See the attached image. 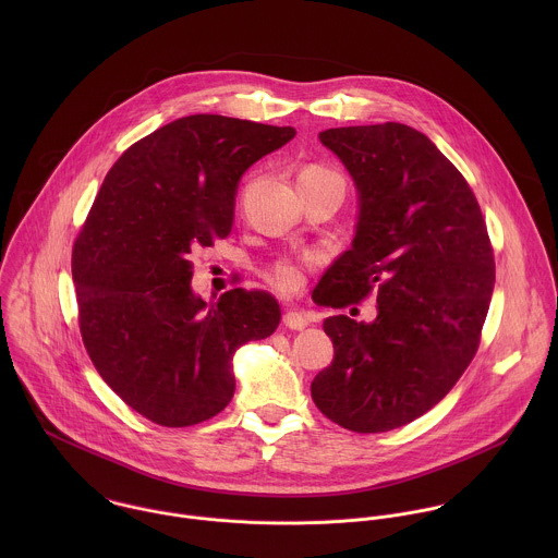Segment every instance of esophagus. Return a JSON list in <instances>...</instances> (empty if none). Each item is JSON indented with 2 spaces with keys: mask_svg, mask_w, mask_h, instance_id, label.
<instances>
[{
  "mask_svg": "<svg viewBox=\"0 0 558 558\" xmlns=\"http://www.w3.org/2000/svg\"><path fill=\"white\" fill-rule=\"evenodd\" d=\"M283 326L290 328V330H303V328L310 326V318H307L303 312L292 310V312H288V314L283 316Z\"/></svg>",
  "mask_w": 558,
  "mask_h": 558,
  "instance_id": "34e87169",
  "label": "esophagus"
}]
</instances>
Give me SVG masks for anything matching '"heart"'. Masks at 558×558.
<instances>
[{
    "label": "heart",
    "mask_w": 558,
    "mask_h": 558,
    "mask_svg": "<svg viewBox=\"0 0 558 558\" xmlns=\"http://www.w3.org/2000/svg\"><path fill=\"white\" fill-rule=\"evenodd\" d=\"M322 178H335V180H341L337 173L319 167V165H310L305 167L301 173H299V182H305V180H322ZM318 253L314 251H301V253H292V255H283L279 257L277 262H272L266 270V279L268 283L283 292V294H292L296 290L303 288L305 279H307V270L312 266L318 264Z\"/></svg>",
    "instance_id": "obj_1"
}]
</instances>
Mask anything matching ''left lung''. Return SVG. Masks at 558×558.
I'll return each mask as SVG.
<instances>
[{
    "mask_svg": "<svg viewBox=\"0 0 558 558\" xmlns=\"http://www.w3.org/2000/svg\"><path fill=\"white\" fill-rule=\"evenodd\" d=\"M319 142L350 171L361 210L314 301L345 310L374 292L378 316L324 319L335 359L312 398L350 432H389L434 408L475 359L494 251L469 182L423 133L385 122L328 129Z\"/></svg>",
    "mask_w": 558,
    "mask_h": 558,
    "instance_id": "obj_1",
    "label": "left lung"
}]
</instances>
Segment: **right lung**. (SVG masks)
Instances as JSON below:
<instances>
[{
	"label": "right lung",
	"mask_w": 558,
	"mask_h": 558,
	"mask_svg": "<svg viewBox=\"0 0 558 558\" xmlns=\"http://www.w3.org/2000/svg\"><path fill=\"white\" fill-rule=\"evenodd\" d=\"M296 131L197 113L113 162L73 246L83 345L100 378L165 427L219 414L232 356L281 319L268 292L234 288L213 305L191 290V251L228 239L242 173Z\"/></svg>",
	"instance_id": "right-lung-1"
}]
</instances>
